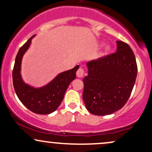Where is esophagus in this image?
Wrapping results in <instances>:
<instances>
[{"instance_id": "34e87169", "label": "esophagus", "mask_w": 152, "mask_h": 152, "mask_svg": "<svg viewBox=\"0 0 152 152\" xmlns=\"http://www.w3.org/2000/svg\"><path fill=\"white\" fill-rule=\"evenodd\" d=\"M84 74H85V71H84V69H82V68H79V69H78L77 72H76V75H77L78 77H79V78L83 77V75Z\"/></svg>"}]
</instances>
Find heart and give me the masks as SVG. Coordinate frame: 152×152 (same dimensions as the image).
Returning <instances> with one entry per match:
<instances>
[{"label": "heart", "mask_w": 152, "mask_h": 152, "mask_svg": "<svg viewBox=\"0 0 152 152\" xmlns=\"http://www.w3.org/2000/svg\"><path fill=\"white\" fill-rule=\"evenodd\" d=\"M109 47H106L105 49H104V51L103 52L102 55H105L106 53H107L108 52H109Z\"/></svg>", "instance_id": "obj_1"}]
</instances>
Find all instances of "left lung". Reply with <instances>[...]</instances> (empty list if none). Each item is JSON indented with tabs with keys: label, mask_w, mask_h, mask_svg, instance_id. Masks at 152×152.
Masks as SVG:
<instances>
[{
	"label": "left lung",
	"mask_w": 152,
	"mask_h": 152,
	"mask_svg": "<svg viewBox=\"0 0 152 152\" xmlns=\"http://www.w3.org/2000/svg\"><path fill=\"white\" fill-rule=\"evenodd\" d=\"M116 43V53L87 63L83 100L92 114L104 116L121 109L134 88L137 75L135 56L127 43Z\"/></svg>",
	"instance_id": "obj_1"
}]
</instances>
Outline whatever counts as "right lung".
Masks as SVG:
<instances>
[{"instance_id": "obj_1", "label": "right lung", "mask_w": 152, "mask_h": 152, "mask_svg": "<svg viewBox=\"0 0 152 152\" xmlns=\"http://www.w3.org/2000/svg\"><path fill=\"white\" fill-rule=\"evenodd\" d=\"M31 37L19 49L15 57L13 70V87L19 100L27 109L38 114H48L56 111L64 97L68 86L76 76L79 66L58 74L46 86L35 88L26 84L20 76V64L23 56L30 46Z\"/></svg>"}]
</instances>
